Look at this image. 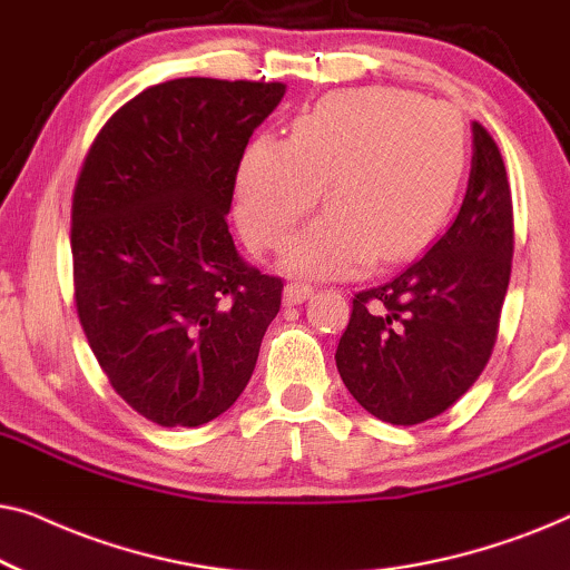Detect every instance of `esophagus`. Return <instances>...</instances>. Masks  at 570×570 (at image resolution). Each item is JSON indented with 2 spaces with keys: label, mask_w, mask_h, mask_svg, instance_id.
I'll return each mask as SVG.
<instances>
[{
  "label": "esophagus",
  "mask_w": 570,
  "mask_h": 570,
  "mask_svg": "<svg viewBox=\"0 0 570 570\" xmlns=\"http://www.w3.org/2000/svg\"><path fill=\"white\" fill-rule=\"evenodd\" d=\"M311 291H314V287H311L308 283H303V279H291V283L285 285V295H283V301L287 303V306H295V303H303L311 295Z\"/></svg>",
  "instance_id": "34e87169"
}]
</instances>
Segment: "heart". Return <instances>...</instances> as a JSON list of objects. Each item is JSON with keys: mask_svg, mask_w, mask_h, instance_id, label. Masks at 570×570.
Wrapping results in <instances>:
<instances>
[{"mask_svg": "<svg viewBox=\"0 0 570 570\" xmlns=\"http://www.w3.org/2000/svg\"><path fill=\"white\" fill-rule=\"evenodd\" d=\"M466 166L459 116L394 88L324 96L295 116L285 142L256 137L236 176L248 244L275 252L318 202L330 209L287 248V264L347 275L407 259L454 207Z\"/></svg>", "mask_w": 570, "mask_h": 570, "instance_id": "obj_1", "label": "heart"}]
</instances>
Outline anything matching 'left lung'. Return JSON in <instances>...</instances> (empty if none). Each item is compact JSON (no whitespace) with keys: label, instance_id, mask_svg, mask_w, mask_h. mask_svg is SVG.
I'll use <instances>...</instances> for the list:
<instances>
[{"label":"left lung","instance_id":"left-lung-1","mask_svg":"<svg viewBox=\"0 0 570 570\" xmlns=\"http://www.w3.org/2000/svg\"><path fill=\"white\" fill-rule=\"evenodd\" d=\"M466 194L449 230L384 283L355 293L337 345L347 392L373 417L417 425L485 371L511 277L513 205L495 139L472 124Z\"/></svg>","mask_w":570,"mask_h":570}]
</instances>
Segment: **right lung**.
Segmentation results:
<instances>
[{
  "label": "right lung",
  "instance_id": "right-lung-1",
  "mask_svg": "<svg viewBox=\"0 0 570 570\" xmlns=\"http://www.w3.org/2000/svg\"><path fill=\"white\" fill-rule=\"evenodd\" d=\"M283 82L181 77L127 100L72 194L75 306L114 392L163 428L223 415L252 379L283 277L228 230L240 158Z\"/></svg>",
  "mask_w": 570,
  "mask_h": 570
}]
</instances>
